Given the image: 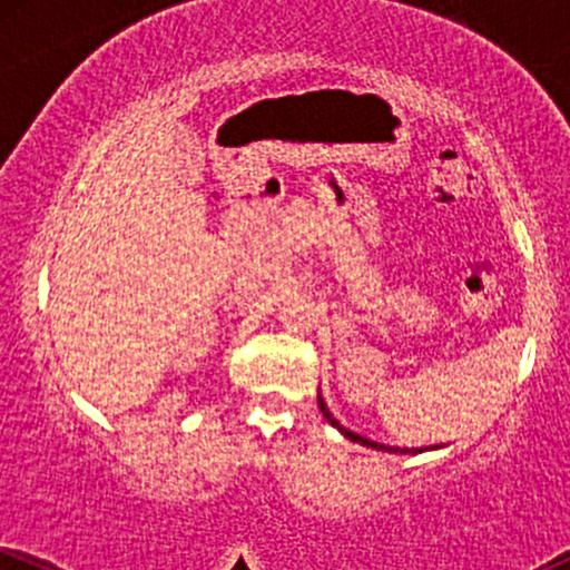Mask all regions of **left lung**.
<instances>
[{
  "instance_id": "obj_1",
  "label": "left lung",
  "mask_w": 570,
  "mask_h": 570,
  "mask_svg": "<svg viewBox=\"0 0 570 570\" xmlns=\"http://www.w3.org/2000/svg\"><path fill=\"white\" fill-rule=\"evenodd\" d=\"M318 409H322V414H324V419H327L330 424H333V428H337V433L341 435H346L348 441H354V443H362V446H371V449H379V452H392V454H416V452H422V449H397V446H384V443H379V441H371V438H365V435H356V433H352V430L348 428H343L341 422H337V419L330 414V409H327V403H324V397L318 395ZM430 449H435V446H430Z\"/></svg>"
}]
</instances>
